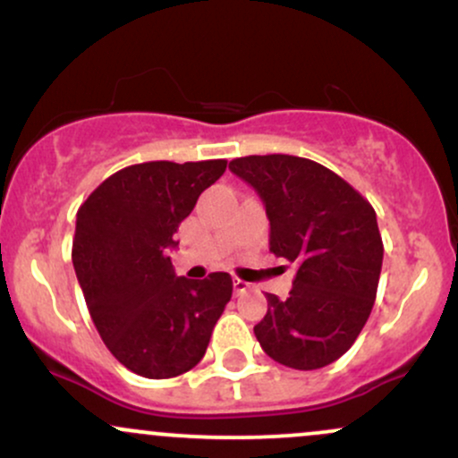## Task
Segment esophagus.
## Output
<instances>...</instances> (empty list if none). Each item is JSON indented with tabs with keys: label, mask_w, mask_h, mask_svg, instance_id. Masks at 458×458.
Returning a JSON list of instances; mask_svg holds the SVG:
<instances>
[{
	"label": "esophagus",
	"mask_w": 458,
	"mask_h": 458,
	"mask_svg": "<svg viewBox=\"0 0 458 458\" xmlns=\"http://www.w3.org/2000/svg\"><path fill=\"white\" fill-rule=\"evenodd\" d=\"M247 288H250V284L243 282V280H239V277H236V280H234V293H236V295H243Z\"/></svg>",
	"instance_id": "esophagus-1"
}]
</instances>
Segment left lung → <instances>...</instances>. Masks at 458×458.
Listing matches in <instances>:
<instances>
[{
  "label": "left lung",
  "mask_w": 458,
  "mask_h": 458,
  "mask_svg": "<svg viewBox=\"0 0 458 458\" xmlns=\"http://www.w3.org/2000/svg\"><path fill=\"white\" fill-rule=\"evenodd\" d=\"M230 170L265 202L269 250L297 269L286 299L267 293L269 308L254 327L262 351L295 370L331 364L353 346L375 306L383 262L375 208L303 157H239Z\"/></svg>",
  "instance_id": "obj_1"
}]
</instances>
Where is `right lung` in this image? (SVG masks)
<instances>
[{"label":"right lung","mask_w":458,"mask_h":458,"mask_svg":"<svg viewBox=\"0 0 458 458\" xmlns=\"http://www.w3.org/2000/svg\"><path fill=\"white\" fill-rule=\"evenodd\" d=\"M225 163L123 167L77 211L72 265L94 327L115 360L146 379L191 370L233 297L228 273L176 277L167 256L178 225L224 174Z\"/></svg>","instance_id":"add662e5"}]
</instances>
